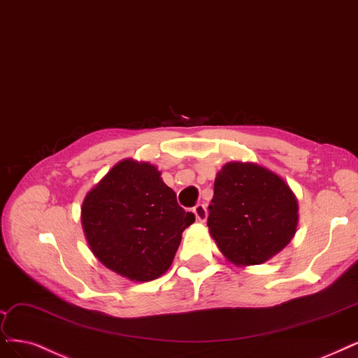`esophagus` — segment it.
I'll use <instances>...</instances> for the list:
<instances>
[{
  "instance_id": "34e87169",
  "label": "esophagus",
  "mask_w": 358,
  "mask_h": 358,
  "mask_svg": "<svg viewBox=\"0 0 358 358\" xmlns=\"http://www.w3.org/2000/svg\"><path fill=\"white\" fill-rule=\"evenodd\" d=\"M192 212H194L196 220H199V222H206V219H207V207L204 204H196L194 207Z\"/></svg>"
}]
</instances>
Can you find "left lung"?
Segmentation results:
<instances>
[{"instance_id":"1","label":"left lung","mask_w":358,"mask_h":358,"mask_svg":"<svg viewBox=\"0 0 358 358\" xmlns=\"http://www.w3.org/2000/svg\"><path fill=\"white\" fill-rule=\"evenodd\" d=\"M298 210L296 196L274 171L232 162L216 175L207 227L229 262L259 265L290 243Z\"/></svg>"}]
</instances>
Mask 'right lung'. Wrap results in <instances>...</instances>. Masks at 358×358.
Segmentation results:
<instances>
[{
	"mask_svg": "<svg viewBox=\"0 0 358 358\" xmlns=\"http://www.w3.org/2000/svg\"><path fill=\"white\" fill-rule=\"evenodd\" d=\"M195 216L176 201L155 166L122 159L85 195L81 224L93 255L131 281H151L170 268L182 232Z\"/></svg>",
	"mask_w": 358,
	"mask_h": 358,
	"instance_id": "right-lung-1",
	"label": "right lung"
}]
</instances>
